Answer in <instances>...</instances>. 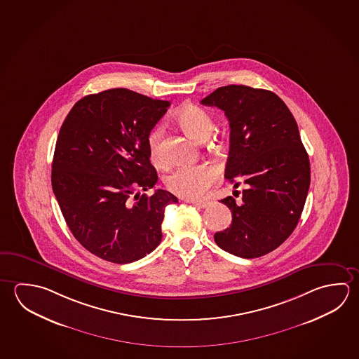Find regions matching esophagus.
I'll use <instances>...</instances> for the list:
<instances>
[{
  "label": "esophagus",
  "instance_id": "obj_1",
  "mask_svg": "<svg viewBox=\"0 0 359 359\" xmlns=\"http://www.w3.org/2000/svg\"><path fill=\"white\" fill-rule=\"evenodd\" d=\"M190 204H193L195 207L201 208V209H204V208H207L210 203L208 201H189Z\"/></svg>",
  "mask_w": 359,
  "mask_h": 359
}]
</instances>
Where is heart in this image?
Returning <instances> with one entry per match:
<instances>
[{"label": "heart", "mask_w": 359, "mask_h": 359, "mask_svg": "<svg viewBox=\"0 0 359 359\" xmlns=\"http://www.w3.org/2000/svg\"><path fill=\"white\" fill-rule=\"evenodd\" d=\"M175 121L177 126L184 133L198 141H204L213 131V120L205 109L195 104L182 106L177 114ZM163 136V127L152 128L147 136L149 155L152 163L163 164V156L160 151V141ZM218 179V170L212 165H182L171 171L165 179L168 189L174 194L184 199H201L207 194L208 189Z\"/></svg>", "instance_id": "b5f03b06"}]
</instances>
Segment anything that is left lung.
I'll use <instances>...</instances> for the list:
<instances>
[{
    "instance_id": "1",
    "label": "left lung",
    "mask_w": 359,
    "mask_h": 359,
    "mask_svg": "<svg viewBox=\"0 0 359 359\" xmlns=\"http://www.w3.org/2000/svg\"><path fill=\"white\" fill-rule=\"evenodd\" d=\"M224 111L231 127L224 177L241 203L226 196L232 224L214 234L222 250L242 258L267 255L283 245L300 219L310 185V163L295 118L271 90L226 86L201 100Z\"/></svg>"
}]
</instances>
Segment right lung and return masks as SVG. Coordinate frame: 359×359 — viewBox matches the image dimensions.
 I'll use <instances>...</instances> for the list:
<instances>
[{"instance_id": "add662e5", "label": "right lung", "mask_w": 359, "mask_h": 359, "mask_svg": "<svg viewBox=\"0 0 359 359\" xmlns=\"http://www.w3.org/2000/svg\"><path fill=\"white\" fill-rule=\"evenodd\" d=\"M169 101L126 88L103 90L76 102L57 136L51 185L64 219L97 257L130 264L161 242L165 207L175 195L158 189L147 136Z\"/></svg>"}]
</instances>
